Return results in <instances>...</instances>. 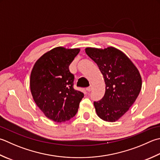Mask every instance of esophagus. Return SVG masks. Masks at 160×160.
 Here are the masks:
<instances>
[{
	"label": "esophagus",
	"mask_w": 160,
	"mask_h": 160,
	"mask_svg": "<svg viewBox=\"0 0 160 160\" xmlns=\"http://www.w3.org/2000/svg\"><path fill=\"white\" fill-rule=\"evenodd\" d=\"M92 87H87V88H86V90H87L88 92H91V91H92Z\"/></svg>",
	"instance_id": "34e87169"
}]
</instances>
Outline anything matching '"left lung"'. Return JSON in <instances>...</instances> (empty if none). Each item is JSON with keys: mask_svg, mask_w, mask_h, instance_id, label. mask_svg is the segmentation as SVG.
I'll return each instance as SVG.
<instances>
[{"mask_svg": "<svg viewBox=\"0 0 160 160\" xmlns=\"http://www.w3.org/2000/svg\"><path fill=\"white\" fill-rule=\"evenodd\" d=\"M85 52L98 65L105 80V95L93 102L97 115L105 121L114 122L139 96L142 84L139 72L123 52L114 47L87 48Z\"/></svg>", "mask_w": 160, "mask_h": 160, "instance_id": "8db88e82", "label": "left lung"}]
</instances>
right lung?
Instances as JSON below:
<instances>
[{"label": "right lung", "mask_w": 160, "mask_h": 160, "mask_svg": "<svg viewBox=\"0 0 160 160\" xmlns=\"http://www.w3.org/2000/svg\"><path fill=\"white\" fill-rule=\"evenodd\" d=\"M79 48L57 47L42 55L30 75V91L34 102L46 117L58 123L76 114L84 93L73 88L74 75L69 65Z\"/></svg>", "instance_id": "right-lung-1"}]
</instances>
